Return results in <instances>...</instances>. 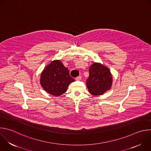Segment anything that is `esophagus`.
Listing matches in <instances>:
<instances>
[{
    "label": "esophagus",
    "instance_id": "obj_1",
    "mask_svg": "<svg viewBox=\"0 0 151 151\" xmlns=\"http://www.w3.org/2000/svg\"><path fill=\"white\" fill-rule=\"evenodd\" d=\"M76 81H81V79H82V78H81V76H78L77 78H76V79H75Z\"/></svg>",
    "mask_w": 151,
    "mask_h": 151
}]
</instances>
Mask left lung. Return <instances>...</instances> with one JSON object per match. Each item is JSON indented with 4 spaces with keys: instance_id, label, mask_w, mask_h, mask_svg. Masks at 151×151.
Segmentation results:
<instances>
[{
    "instance_id": "left-lung-1",
    "label": "left lung",
    "mask_w": 151,
    "mask_h": 151,
    "mask_svg": "<svg viewBox=\"0 0 151 151\" xmlns=\"http://www.w3.org/2000/svg\"><path fill=\"white\" fill-rule=\"evenodd\" d=\"M87 80L88 91L94 96H100L111 88L113 78L109 69L100 63H94L89 68Z\"/></svg>"
}]
</instances>
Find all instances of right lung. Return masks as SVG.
Wrapping results in <instances>:
<instances>
[{"label":"right lung","instance_id":"1","mask_svg":"<svg viewBox=\"0 0 151 151\" xmlns=\"http://www.w3.org/2000/svg\"><path fill=\"white\" fill-rule=\"evenodd\" d=\"M74 81L68 69L59 60H55L46 66L40 78V83L44 90L56 97L65 93L69 84Z\"/></svg>","mask_w":151,"mask_h":151}]
</instances>
